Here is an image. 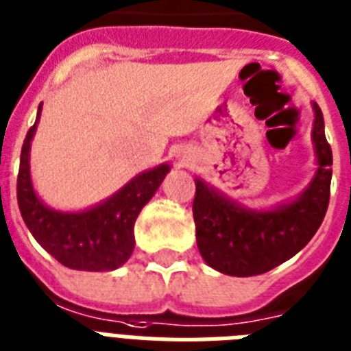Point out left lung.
Here are the masks:
<instances>
[{
  "instance_id": "left-lung-1",
  "label": "left lung",
  "mask_w": 351,
  "mask_h": 351,
  "mask_svg": "<svg viewBox=\"0 0 351 351\" xmlns=\"http://www.w3.org/2000/svg\"><path fill=\"white\" fill-rule=\"evenodd\" d=\"M314 111L312 141L319 167L294 202L270 210H250L196 178V243L209 267L238 278L263 274L298 254L314 238L328 209L333 164L323 111L317 104Z\"/></svg>"
}]
</instances>
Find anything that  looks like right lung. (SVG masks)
Masks as SVG:
<instances>
[{"label": "right lung", "mask_w": 351, "mask_h": 351, "mask_svg": "<svg viewBox=\"0 0 351 351\" xmlns=\"http://www.w3.org/2000/svg\"><path fill=\"white\" fill-rule=\"evenodd\" d=\"M41 115L27 133L21 147L18 175V205L28 230L61 265L73 270H115L130 259L135 249V221L142 207L153 198L169 173V164H160L136 175L121 191L92 209L61 213L39 200L30 178V142Z\"/></svg>", "instance_id": "1"}]
</instances>
